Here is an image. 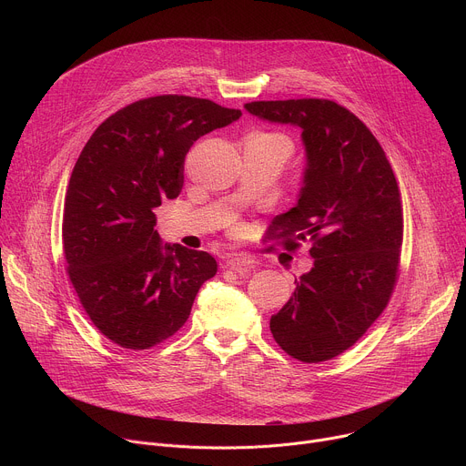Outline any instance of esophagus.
Instances as JSON below:
<instances>
[{"instance_id":"esophagus-1","label":"esophagus","mask_w":466,"mask_h":466,"mask_svg":"<svg viewBox=\"0 0 466 466\" xmlns=\"http://www.w3.org/2000/svg\"><path fill=\"white\" fill-rule=\"evenodd\" d=\"M225 265L228 269H234V271H241V269H248L254 265V258L247 256V254H232L225 259Z\"/></svg>"}]
</instances>
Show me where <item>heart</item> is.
I'll return each mask as SVG.
<instances>
[{
  "instance_id": "obj_1",
  "label": "heart",
  "mask_w": 466,
  "mask_h": 466,
  "mask_svg": "<svg viewBox=\"0 0 466 466\" xmlns=\"http://www.w3.org/2000/svg\"><path fill=\"white\" fill-rule=\"evenodd\" d=\"M259 137H279V135H265V132H258Z\"/></svg>"
}]
</instances>
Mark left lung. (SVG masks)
<instances>
[{"mask_svg":"<svg viewBox=\"0 0 466 466\" xmlns=\"http://www.w3.org/2000/svg\"><path fill=\"white\" fill-rule=\"evenodd\" d=\"M245 108L302 130L304 186L269 238L286 239L288 250L308 241L313 268L269 324L295 360L326 361L365 334L394 289L404 236L396 177L367 125L336 101H252Z\"/></svg>","mask_w":466,"mask_h":466,"instance_id":"1","label":"left lung"}]
</instances>
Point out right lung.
Segmentation results:
<instances>
[{
    "label": "right lung",
    "mask_w": 466,
    "mask_h": 466,
    "mask_svg": "<svg viewBox=\"0 0 466 466\" xmlns=\"http://www.w3.org/2000/svg\"><path fill=\"white\" fill-rule=\"evenodd\" d=\"M239 116L210 99L147 97L106 117L81 151L66 191L64 258L86 315L112 343L146 350L166 341L218 273L208 252L162 245L155 208L178 197L193 142Z\"/></svg>",
    "instance_id": "obj_1"
}]
</instances>
